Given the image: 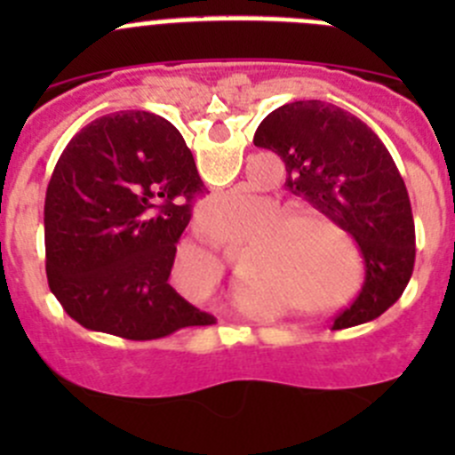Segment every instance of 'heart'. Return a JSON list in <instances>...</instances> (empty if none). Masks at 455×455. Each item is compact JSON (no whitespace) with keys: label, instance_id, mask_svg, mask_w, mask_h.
Masks as SVG:
<instances>
[{"label":"heart","instance_id":"heart-1","mask_svg":"<svg viewBox=\"0 0 455 455\" xmlns=\"http://www.w3.org/2000/svg\"><path fill=\"white\" fill-rule=\"evenodd\" d=\"M242 194L218 196L200 206V220L220 231L224 220L242 204ZM283 204L264 200V218L273 219L255 235L253 251L246 255L242 279L246 283L283 291L304 313L325 315L337 313L350 297L339 295L350 282V259L347 251L355 253L350 233L334 218L316 206H297L282 214ZM220 264V261H215ZM261 295L266 288H255Z\"/></svg>","mask_w":455,"mask_h":455}]
</instances>
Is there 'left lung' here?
Here are the masks:
<instances>
[{"label":"left lung","instance_id":"1","mask_svg":"<svg viewBox=\"0 0 455 455\" xmlns=\"http://www.w3.org/2000/svg\"><path fill=\"white\" fill-rule=\"evenodd\" d=\"M255 147L286 164V187L337 220L359 244L365 282L332 330L365 323L396 304L414 273L416 231L405 182L379 136L361 118L323 100L270 112Z\"/></svg>","mask_w":455,"mask_h":455}]
</instances>
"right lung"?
I'll use <instances>...</instances> for the list:
<instances>
[{
  "label": "right lung",
  "mask_w": 455,
  "mask_h": 455,
  "mask_svg": "<svg viewBox=\"0 0 455 455\" xmlns=\"http://www.w3.org/2000/svg\"><path fill=\"white\" fill-rule=\"evenodd\" d=\"M202 191L189 147L163 116L132 109L85 125L45 191V275L63 310L130 341L215 323L169 283Z\"/></svg>",
  "instance_id": "1"
}]
</instances>
